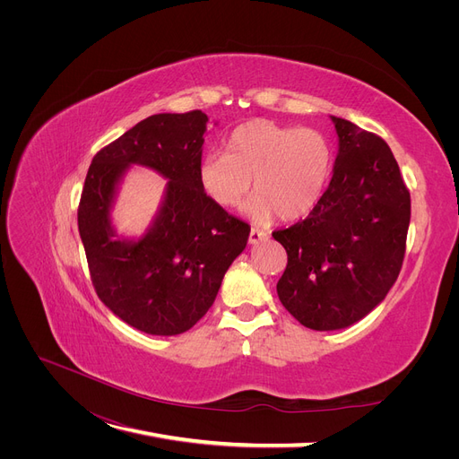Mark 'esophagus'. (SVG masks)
<instances>
[{
	"mask_svg": "<svg viewBox=\"0 0 459 459\" xmlns=\"http://www.w3.org/2000/svg\"><path fill=\"white\" fill-rule=\"evenodd\" d=\"M266 238H268V230L258 229V227L251 229V234H249V242L251 244H258V242H262V239H266Z\"/></svg>",
	"mask_w": 459,
	"mask_h": 459,
	"instance_id": "34e87169",
	"label": "esophagus"
}]
</instances>
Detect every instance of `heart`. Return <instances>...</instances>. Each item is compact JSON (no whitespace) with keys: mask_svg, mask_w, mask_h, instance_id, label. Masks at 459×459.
<instances>
[{"mask_svg":"<svg viewBox=\"0 0 459 459\" xmlns=\"http://www.w3.org/2000/svg\"><path fill=\"white\" fill-rule=\"evenodd\" d=\"M333 171V147L315 128L281 126L253 120L227 139V154L210 152L199 165L206 195L223 208H238L253 187L247 212L256 221H282L308 215L320 203Z\"/></svg>","mask_w":459,"mask_h":459,"instance_id":"obj_1","label":"heart"}]
</instances>
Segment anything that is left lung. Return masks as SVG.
I'll list each match as a JSON object with an SVG mask.
<instances>
[{
  "label": "left lung",
  "instance_id": "8db88e82",
  "mask_svg": "<svg viewBox=\"0 0 459 459\" xmlns=\"http://www.w3.org/2000/svg\"><path fill=\"white\" fill-rule=\"evenodd\" d=\"M333 178L303 221L275 230L288 264L277 282L284 308L305 327H348L377 307L398 279L411 217L400 167L379 135L333 117Z\"/></svg>",
  "mask_w": 459,
  "mask_h": 459
}]
</instances>
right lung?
Listing matches in <instances>:
<instances>
[{
	"label": "right lung",
	"instance_id": "right-lung-1",
	"mask_svg": "<svg viewBox=\"0 0 459 459\" xmlns=\"http://www.w3.org/2000/svg\"><path fill=\"white\" fill-rule=\"evenodd\" d=\"M206 123L199 109L152 115L96 152L85 177L78 227L92 286L113 315L143 333L169 336L195 325L251 232L201 187ZM130 162L169 178L157 223L139 243L115 238L108 227L114 184Z\"/></svg>",
	"mask_w": 459,
	"mask_h": 459
}]
</instances>
